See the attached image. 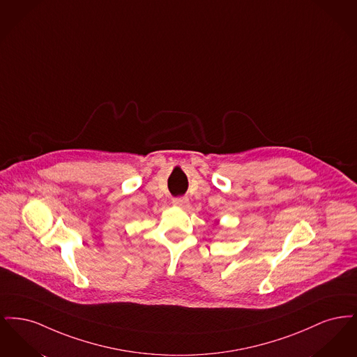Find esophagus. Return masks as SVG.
<instances>
[{
  "instance_id": "34e87169",
  "label": "esophagus",
  "mask_w": 357,
  "mask_h": 357,
  "mask_svg": "<svg viewBox=\"0 0 357 357\" xmlns=\"http://www.w3.org/2000/svg\"><path fill=\"white\" fill-rule=\"evenodd\" d=\"M172 204H174L175 207L185 208V207L188 206V199H187V198H175V199H172Z\"/></svg>"
}]
</instances>
